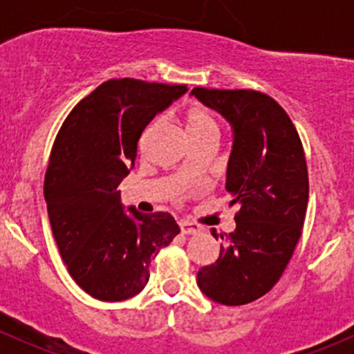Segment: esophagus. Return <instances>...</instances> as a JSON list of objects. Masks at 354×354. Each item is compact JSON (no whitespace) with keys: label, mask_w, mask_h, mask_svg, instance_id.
<instances>
[{"label":"esophagus","mask_w":354,"mask_h":354,"mask_svg":"<svg viewBox=\"0 0 354 354\" xmlns=\"http://www.w3.org/2000/svg\"><path fill=\"white\" fill-rule=\"evenodd\" d=\"M180 227H181V233H183V234H195V233H198V231H200V227L197 226V224L187 223V221L180 223Z\"/></svg>","instance_id":"esophagus-1"}]
</instances>
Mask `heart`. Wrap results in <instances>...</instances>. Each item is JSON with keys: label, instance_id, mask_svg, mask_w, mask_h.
<instances>
[{"label": "heart", "instance_id": "b5f03b06", "mask_svg": "<svg viewBox=\"0 0 354 354\" xmlns=\"http://www.w3.org/2000/svg\"><path fill=\"white\" fill-rule=\"evenodd\" d=\"M185 130L192 142L216 140L219 138V124L203 109H192L185 116Z\"/></svg>", "mask_w": 354, "mask_h": 354}]
</instances>
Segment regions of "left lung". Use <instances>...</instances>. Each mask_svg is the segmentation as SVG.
Returning a JSON list of instances; mask_svg holds the SVG:
<instances>
[{
	"label": "left lung",
	"mask_w": 354,
	"mask_h": 354,
	"mask_svg": "<svg viewBox=\"0 0 354 354\" xmlns=\"http://www.w3.org/2000/svg\"><path fill=\"white\" fill-rule=\"evenodd\" d=\"M192 95L230 123L226 171L236 227L219 259L197 274L200 291L221 305H246L272 289L301 236L308 171L295 124L272 97L257 91L195 87ZM216 238V230L210 231Z\"/></svg>",
	"instance_id": "obj_1"
}]
</instances>
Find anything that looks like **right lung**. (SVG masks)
Instances as JSON below:
<instances>
[{"instance_id":"right-lung-1","label":"right lung","mask_w":354,"mask_h":354,"mask_svg":"<svg viewBox=\"0 0 354 354\" xmlns=\"http://www.w3.org/2000/svg\"><path fill=\"white\" fill-rule=\"evenodd\" d=\"M187 85L114 78L68 114L49 157L44 197L53 234L75 283L123 301L149 283V266L180 233L167 212L124 209L118 185L133 167L142 131Z\"/></svg>"}]
</instances>
